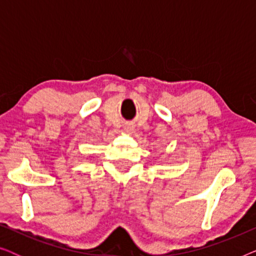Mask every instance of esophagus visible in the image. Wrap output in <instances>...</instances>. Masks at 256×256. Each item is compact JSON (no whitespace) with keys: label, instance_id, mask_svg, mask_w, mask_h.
I'll return each instance as SVG.
<instances>
[{"label":"esophagus","instance_id":"34e87169","mask_svg":"<svg viewBox=\"0 0 256 256\" xmlns=\"http://www.w3.org/2000/svg\"><path fill=\"white\" fill-rule=\"evenodd\" d=\"M126 129H127V130H132V127H130V126H128V127H127V128H126Z\"/></svg>","mask_w":256,"mask_h":256}]
</instances>
